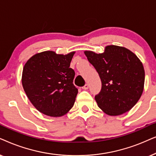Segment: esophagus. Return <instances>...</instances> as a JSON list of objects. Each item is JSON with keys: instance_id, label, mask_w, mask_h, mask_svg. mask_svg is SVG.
Here are the masks:
<instances>
[{"instance_id": "esophagus-1", "label": "esophagus", "mask_w": 156, "mask_h": 156, "mask_svg": "<svg viewBox=\"0 0 156 156\" xmlns=\"http://www.w3.org/2000/svg\"><path fill=\"white\" fill-rule=\"evenodd\" d=\"M88 88H89V85L88 84H86L84 86L82 87V88L83 89V90H87V89H88Z\"/></svg>"}]
</instances>
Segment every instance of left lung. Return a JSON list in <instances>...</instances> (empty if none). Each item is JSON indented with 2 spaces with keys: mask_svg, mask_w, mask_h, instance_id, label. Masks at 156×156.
Instances as JSON below:
<instances>
[{
  "mask_svg": "<svg viewBox=\"0 0 156 156\" xmlns=\"http://www.w3.org/2000/svg\"><path fill=\"white\" fill-rule=\"evenodd\" d=\"M101 80L95 95L98 107L109 115H119L132 108L142 95L145 71L138 57L117 45L105 47L103 53L85 51Z\"/></svg>",
  "mask_w": 156,
  "mask_h": 156,
  "instance_id": "1",
  "label": "left lung"
}]
</instances>
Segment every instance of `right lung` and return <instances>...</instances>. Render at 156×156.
<instances>
[{"label": "right lung", "instance_id": "obj_1", "mask_svg": "<svg viewBox=\"0 0 156 156\" xmlns=\"http://www.w3.org/2000/svg\"><path fill=\"white\" fill-rule=\"evenodd\" d=\"M74 53L64 55L44 51L33 55L25 64L23 87L41 113L59 117L73 106L78 89L73 83L75 71L70 64Z\"/></svg>", "mask_w": 156, "mask_h": 156}]
</instances>
